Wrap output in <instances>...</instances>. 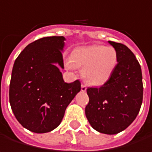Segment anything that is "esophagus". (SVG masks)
Masks as SVG:
<instances>
[{
	"label": "esophagus",
	"mask_w": 152,
	"mask_h": 152,
	"mask_svg": "<svg viewBox=\"0 0 152 152\" xmlns=\"http://www.w3.org/2000/svg\"><path fill=\"white\" fill-rule=\"evenodd\" d=\"M86 89H87V88H86V85L83 83V84L81 85V90H82V91H85Z\"/></svg>",
	"instance_id": "obj_1"
}]
</instances>
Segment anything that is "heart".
<instances>
[{"mask_svg": "<svg viewBox=\"0 0 152 152\" xmlns=\"http://www.w3.org/2000/svg\"><path fill=\"white\" fill-rule=\"evenodd\" d=\"M117 52L113 46L91 45L74 49L70 54L69 69H83L84 80L92 85H102L111 77L117 65Z\"/></svg>", "mask_w": 152, "mask_h": 152, "instance_id": "1", "label": "heart"}]
</instances>
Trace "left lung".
I'll use <instances>...</instances> for the list:
<instances>
[{
    "label": "left lung",
    "instance_id": "8db88e82",
    "mask_svg": "<svg viewBox=\"0 0 152 152\" xmlns=\"http://www.w3.org/2000/svg\"><path fill=\"white\" fill-rule=\"evenodd\" d=\"M117 52V65L99 88L89 87L85 115L97 131L114 135L126 129L137 118L142 102L141 66L135 54L123 44L109 41Z\"/></svg>",
    "mask_w": 152,
    "mask_h": 152
}]
</instances>
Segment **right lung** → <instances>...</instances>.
I'll return each instance as SVG.
<instances>
[{"label": "right lung", "instance_id": "add662e5", "mask_svg": "<svg viewBox=\"0 0 152 152\" xmlns=\"http://www.w3.org/2000/svg\"><path fill=\"white\" fill-rule=\"evenodd\" d=\"M65 38L46 37L26 46L15 59L10 84V103L19 123L34 133L56 129L65 110L81 90L76 80L67 83L64 68Z\"/></svg>", "mask_w": 152, "mask_h": 152}]
</instances>
